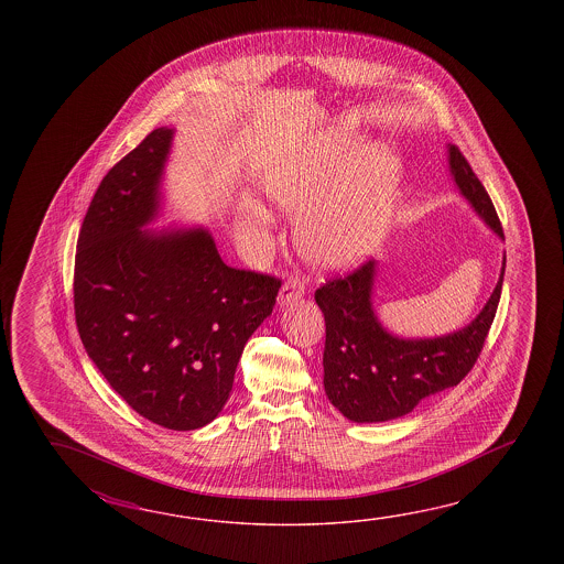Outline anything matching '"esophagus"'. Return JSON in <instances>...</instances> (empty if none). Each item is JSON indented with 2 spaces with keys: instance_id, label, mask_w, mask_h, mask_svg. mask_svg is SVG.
<instances>
[{
  "instance_id": "1",
  "label": "esophagus",
  "mask_w": 564,
  "mask_h": 564,
  "mask_svg": "<svg viewBox=\"0 0 564 564\" xmlns=\"http://www.w3.org/2000/svg\"><path fill=\"white\" fill-rule=\"evenodd\" d=\"M304 292H306V286H304V278L299 276H290L286 282H284V286L280 288V304H290V302H294V300H299L300 296H304Z\"/></svg>"
}]
</instances>
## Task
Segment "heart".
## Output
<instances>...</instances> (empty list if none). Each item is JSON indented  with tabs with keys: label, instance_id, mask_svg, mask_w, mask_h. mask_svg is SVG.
Instances as JSON below:
<instances>
[{
	"label": "heart",
	"instance_id": "heart-1",
	"mask_svg": "<svg viewBox=\"0 0 564 564\" xmlns=\"http://www.w3.org/2000/svg\"><path fill=\"white\" fill-rule=\"evenodd\" d=\"M397 167L384 149L355 155L338 139L321 153L278 171L265 183L270 202L300 216L296 240L312 262L348 264L371 252L393 214ZM250 219L265 221L262 205H250Z\"/></svg>",
	"mask_w": 564,
	"mask_h": 564
}]
</instances>
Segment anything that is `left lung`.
<instances>
[{
	"mask_svg": "<svg viewBox=\"0 0 564 564\" xmlns=\"http://www.w3.org/2000/svg\"><path fill=\"white\" fill-rule=\"evenodd\" d=\"M449 167L459 192L498 236L502 224L468 159L449 147ZM502 274L478 318L454 335L403 340L384 333L371 306L375 262L365 260L345 276L326 278L314 292L326 324L324 391L347 420H395L468 375L490 333L502 294Z\"/></svg>",
	"mask_w": 564,
	"mask_h": 564,
	"instance_id": "obj_1",
	"label": "left lung"
}]
</instances>
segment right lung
<instances>
[{"instance_id": "right-lung-1", "label": "right lung", "mask_w": 564, "mask_h": 564, "mask_svg": "<svg viewBox=\"0 0 564 564\" xmlns=\"http://www.w3.org/2000/svg\"><path fill=\"white\" fill-rule=\"evenodd\" d=\"M171 129L100 181L74 258V316L98 371L144 420L189 432L217 417L282 280L221 262L205 229L149 234Z\"/></svg>"}]
</instances>
